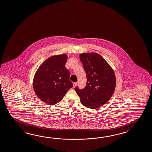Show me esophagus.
Masks as SVG:
<instances>
[{
	"instance_id": "esophagus-1",
	"label": "esophagus",
	"mask_w": 152,
	"mask_h": 152,
	"mask_svg": "<svg viewBox=\"0 0 152 152\" xmlns=\"http://www.w3.org/2000/svg\"><path fill=\"white\" fill-rule=\"evenodd\" d=\"M77 84H78V83H77V82H75V83H73V88H75L77 85Z\"/></svg>"
}]
</instances>
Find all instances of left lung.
Wrapping results in <instances>:
<instances>
[{
  "instance_id": "1",
  "label": "left lung",
  "mask_w": 152,
  "mask_h": 152,
  "mask_svg": "<svg viewBox=\"0 0 152 152\" xmlns=\"http://www.w3.org/2000/svg\"><path fill=\"white\" fill-rule=\"evenodd\" d=\"M80 59L87 82L84 88L77 86L75 90L82 104L91 109L99 108L113 95L116 84L115 74L106 60L97 53H82Z\"/></svg>"
}]
</instances>
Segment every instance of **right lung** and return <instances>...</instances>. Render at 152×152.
I'll list each match as a JSON object with an SVG mask.
<instances>
[{
  "label": "right lung",
  "instance_id": "1",
  "mask_svg": "<svg viewBox=\"0 0 152 152\" xmlns=\"http://www.w3.org/2000/svg\"><path fill=\"white\" fill-rule=\"evenodd\" d=\"M67 59L65 54L50 57L35 73L33 80L35 94L43 102L50 105L61 101L73 86L69 80V71L65 67Z\"/></svg>",
  "mask_w": 152,
  "mask_h": 152
}]
</instances>
